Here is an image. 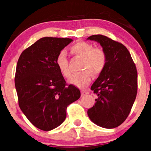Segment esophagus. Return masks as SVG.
Here are the masks:
<instances>
[{"instance_id": "esophagus-1", "label": "esophagus", "mask_w": 151, "mask_h": 151, "mask_svg": "<svg viewBox=\"0 0 151 151\" xmlns=\"http://www.w3.org/2000/svg\"><path fill=\"white\" fill-rule=\"evenodd\" d=\"M89 93V92H88V91H87V90H82L81 91V94H82V96H85V95H87V94H88Z\"/></svg>"}]
</instances>
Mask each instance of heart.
Returning a JSON list of instances; mask_svg holds the SVG:
<instances>
[{
	"instance_id": "heart-1",
	"label": "heart",
	"mask_w": 151,
	"mask_h": 151,
	"mask_svg": "<svg viewBox=\"0 0 151 151\" xmlns=\"http://www.w3.org/2000/svg\"><path fill=\"white\" fill-rule=\"evenodd\" d=\"M69 51L73 55L83 58L81 69L84 70L71 77L70 83L79 88H85L91 83L93 75L98 76L104 69L107 55L101 47H94L89 42L80 41L70 47ZM55 63L59 71L65 78H70L71 71L69 67V60L65 52L58 54Z\"/></svg>"
}]
</instances>
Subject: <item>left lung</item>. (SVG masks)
Listing matches in <instances>:
<instances>
[{"label":"left lung","instance_id":"1","mask_svg":"<svg viewBox=\"0 0 151 151\" xmlns=\"http://www.w3.org/2000/svg\"><path fill=\"white\" fill-rule=\"evenodd\" d=\"M107 55L106 66L91 86L96 103L88 115L94 123L113 129L126 121L137 93V71L130 52L123 44L103 35H93Z\"/></svg>","mask_w":151,"mask_h":151}]
</instances>
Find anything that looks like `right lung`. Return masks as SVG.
Returning a JSON list of instances; mask_svg holds the SVG:
<instances>
[{
	"label": "right lung",
	"mask_w": 151,
	"mask_h": 151,
	"mask_svg": "<svg viewBox=\"0 0 151 151\" xmlns=\"http://www.w3.org/2000/svg\"><path fill=\"white\" fill-rule=\"evenodd\" d=\"M71 42L67 38H42L18 59L14 82L19 108L41 130L60 126L66 119L67 106L80 97V90L67 84L55 63L58 54Z\"/></svg>",
	"instance_id": "1"
}]
</instances>
